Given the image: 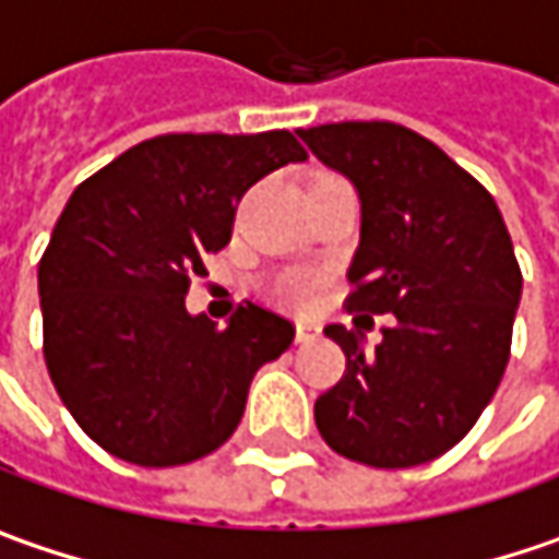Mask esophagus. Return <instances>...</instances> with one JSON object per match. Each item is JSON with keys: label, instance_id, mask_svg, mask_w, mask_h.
Wrapping results in <instances>:
<instances>
[{"label": "esophagus", "instance_id": "obj_1", "mask_svg": "<svg viewBox=\"0 0 559 559\" xmlns=\"http://www.w3.org/2000/svg\"><path fill=\"white\" fill-rule=\"evenodd\" d=\"M318 328L314 324H308V321H299V328H296V343H314L318 340Z\"/></svg>", "mask_w": 559, "mask_h": 559}]
</instances>
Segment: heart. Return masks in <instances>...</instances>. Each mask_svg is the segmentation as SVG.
<instances>
[{
    "label": "heart",
    "instance_id": "heart-1",
    "mask_svg": "<svg viewBox=\"0 0 559 559\" xmlns=\"http://www.w3.org/2000/svg\"><path fill=\"white\" fill-rule=\"evenodd\" d=\"M318 296V283L314 276L293 270V273H283L276 283H273V299L280 305H289V308H308Z\"/></svg>",
    "mask_w": 559,
    "mask_h": 559
}]
</instances>
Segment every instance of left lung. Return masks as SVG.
<instances>
[{
  "instance_id": "1",
  "label": "left lung",
  "mask_w": 559,
  "mask_h": 559,
  "mask_svg": "<svg viewBox=\"0 0 559 559\" xmlns=\"http://www.w3.org/2000/svg\"><path fill=\"white\" fill-rule=\"evenodd\" d=\"M299 136L362 200L346 314H394L376 349L353 328H324L346 372L314 401V423L343 459L426 464L459 445L502 381L522 296L512 238L487 187L401 123L346 120Z\"/></svg>"
}]
</instances>
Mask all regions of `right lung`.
Segmentation results:
<instances>
[{
	"mask_svg": "<svg viewBox=\"0 0 559 559\" xmlns=\"http://www.w3.org/2000/svg\"><path fill=\"white\" fill-rule=\"evenodd\" d=\"M305 158L289 130L168 133L75 187L37 266L44 359L104 452L175 467L235 432L254 372L289 349L296 324L248 301L219 328L190 318L183 296L228 245L248 187Z\"/></svg>",
	"mask_w": 559,
	"mask_h": 559,
	"instance_id": "obj_1",
	"label": "right lung"
}]
</instances>
